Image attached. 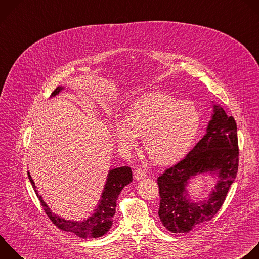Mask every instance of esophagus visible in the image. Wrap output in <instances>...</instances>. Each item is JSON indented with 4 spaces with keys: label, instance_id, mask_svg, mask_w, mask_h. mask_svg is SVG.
Returning <instances> with one entry per match:
<instances>
[{
    "label": "esophagus",
    "instance_id": "1",
    "mask_svg": "<svg viewBox=\"0 0 259 259\" xmlns=\"http://www.w3.org/2000/svg\"><path fill=\"white\" fill-rule=\"evenodd\" d=\"M145 176H146V173H145L144 169L137 168V169L134 170V178H135L136 180L143 179V178H145Z\"/></svg>",
    "mask_w": 259,
    "mask_h": 259
}]
</instances>
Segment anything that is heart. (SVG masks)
Masks as SVG:
<instances>
[{
    "label": "heart",
    "mask_w": 259,
    "mask_h": 259,
    "mask_svg": "<svg viewBox=\"0 0 259 259\" xmlns=\"http://www.w3.org/2000/svg\"><path fill=\"white\" fill-rule=\"evenodd\" d=\"M200 128V114L193 102L152 92L135 100L127 119L115 121V135L120 146L129 150L138 136L144 137V148L152 161L168 164L182 158L192 145Z\"/></svg>",
    "instance_id": "b5f03b06"
}]
</instances>
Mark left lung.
<instances>
[{
	"label": "left lung",
	"instance_id": "8db88e82",
	"mask_svg": "<svg viewBox=\"0 0 259 259\" xmlns=\"http://www.w3.org/2000/svg\"><path fill=\"white\" fill-rule=\"evenodd\" d=\"M206 131L182 160L166 168L156 180L160 197L158 215L171 233H188L210 221L223 205L236 178L239 146L235 119L220 106H214ZM207 171L218 174L215 190L202 204L190 203L185 195L189 179Z\"/></svg>",
	"mask_w": 259,
	"mask_h": 259
}]
</instances>
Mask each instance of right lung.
I'll return each instance as SVG.
<instances>
[{"label": "right lung", "instance_id": "add662e5", "mask_svg": "<svg viewBox=\"0 0 259 259\" xmlns=\"http://www.w3.org/2000/svg\"><path fill=\"white\" fill-rule=\"evenodd\" d=\"M62 88H57L53 93L52 97L58 95ZM28 178L35 191V194L44 207L45 212L52 223L62 231L72 232L80 238H99L105 235L113 225V217L116 212L117 199L122 189L132 182V170L130 166H121L109 171L107 183L105 185V190L102 195V199L96 212L83 222H71L66 221L57 217L51 211L46 202L42 200L41 196L38 195L36 191V186L28 173Z\"/></svg>", "mask_w": 259, "mask_h": 259}]
</instances>
